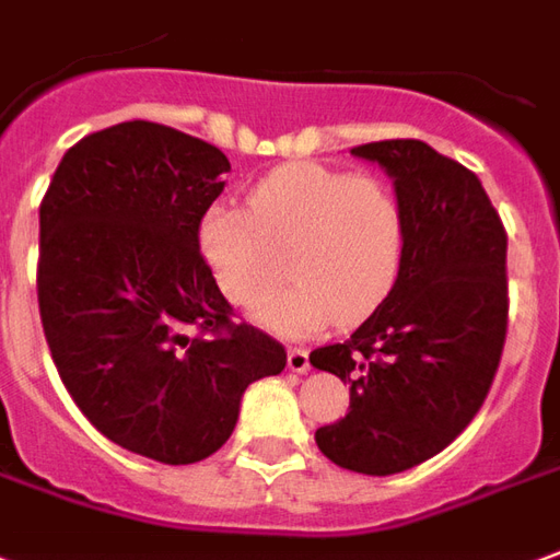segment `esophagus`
<instances>
[{"mask_svg": "<svg viewBox=\"0 0 560 560\" xmlns=\"http://www.w3.org/2000/svg\"><path fill=\"white\" fill-rule=\"evenodd\" d=\"M287 364L292 374H307L311 371V352L301 350V347H292L287 352Z\"/></svg>", "mask_w": 560, "mask_h": 560, "instance_id": "esophagus-1", "label": "esophagus"}]
</instances>
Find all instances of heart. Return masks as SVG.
Wrapping results in <instances>:
<instances>
[{
  "label": "heart",
  "mask_w": 560,
  "mask_h": 560,
  "mask_svg": "<svg viewBox=\"0 0 560 560\" xmlns=\"http://www.w3.org/2000/svg\"><path fill=\"white\" fill-rule=\"evenodd\" d=\"M198 249L217 289L241 311L259 307L287 280L295 287L256 311L283 337L359 325L395 289L404 256L398 192L374 174L289 162L253 186L247 213L210 208Z\"/></svg>",
  "instance_id": "b5f03b06"
}]
</instances>
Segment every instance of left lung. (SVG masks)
<instances>
[{
	"label": "left lung",
	"mask_w": 560,
	"mask_h": 560,
	"mask_svg": "<svg viewBox=\"0 0 560 560\" xmlns=\"http://www.w3.org/2000/svg\"><path fill=\"white\" fill-rule=\"evenodd\" d=\"M392 177L404 256L388 299L311 364L350 383V413L316 431L337 467L388 477L470 425L506 340V232L474 172L416 138L352 147Z\"/></svg>",
	"instance_id": "obj_1"
}]
</instances>
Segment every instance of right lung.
<instances>
[{
  "mask_svg": "<svg viewBox=\"0 0 560 560\" xmlns=\"http://www.w3.org/2000/svg\"><path fill=\"white\" fill-rule=\"evenodd\" d=\"M229 168L201 138L117 122L71 147L38 210V311L59 376L96 431L162 464L213 455L249 383L287 368L273 337L232 319L198 249Z\"/></svg>",
  "mask_w": 560,
  "mask_h": 560,
  "instance_id": "1",
  "label": "right lung"
}]
</instances>
